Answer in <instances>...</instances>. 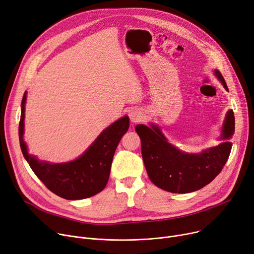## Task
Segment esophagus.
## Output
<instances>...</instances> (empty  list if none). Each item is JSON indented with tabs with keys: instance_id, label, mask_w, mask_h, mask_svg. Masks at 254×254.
<instances>
[{
	"instance_id": "esophagus-1",
	"label": "esophagus",
	"mask_w": 254,
	"mask_h": 254,
	"mask_svg": "<svg viewBox=\"0 0 254 254\" xmlns=\"http://www.w3.org/2000/svg\"><path fill=\"white\" fill-rule=\"evenodd\" d=\"M129 117L133 123H138L143 119V113L139 109H132L129 112Z\"/></svg>"
}]
</instances>
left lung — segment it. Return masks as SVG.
I'll list each match as a JSON object with an SVG mask.
<instances>
[{
  "label": "left lung",
  "mask_w": 254,
  "mask_h": 254,
  "mask_svg": "<svg viewBox=\"0 0 254 254\" xmlns=\"http://www.w3.org/2000/svg\"><path fill=\"white\" fill-rule=\"evenodd\" d=\"M226 90L224 77L214 70ZM141 139V153L150 181L161 189L172 193H189L210 183L224 168L232 148L227 141L235 131V117L232 110L227 113L223 125L221 144L207 148L200 153H185L171 143L158 126L135 127Z\"/></svg>",
  "instance_id": "1"
}]
</instances>
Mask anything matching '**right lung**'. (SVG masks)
Segmentation results:
<instances>
[{
  "instance_id": "right-lung-1",
  "label": "right lung",
  "mask_w": 254,
  "mask_h": 254,
  "mask_svg": "<svg viewBox=\"0 0 254 254\" xmlns=\"http://www.w3.org/2000/svg\"><path fill=\"white\" fill-rule=\"evenodd\" d=\"M26 92L21 103L19 141L25 160L46 187L58 196L68 200L88 198L104 190L111 172L115 150L129 128L124 116L106 128L79 158L63 164L40 161L27 151L23 140Z\"/></svg>"
}]
</instances>
